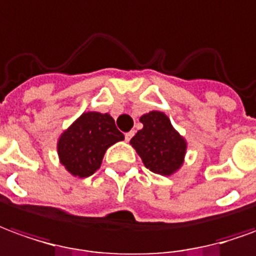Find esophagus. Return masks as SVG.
Returning <instances> with one entry per match:
<instances>
[{
  "label": "esophagus",
  "instance_id": "1",
  "mask_svg": "<svg viewBox=\"0 0 256 256\" xmlns=\"http://www.w3.org/2000/svg\"><path fill=\"white\" fill-rule=\"evenodd\" d=\"M134 134H135L134 131L126 132V134H125V140H126V142H130V140H131V138L134 136Z\"/></svg>",
  "mask_w": 256,
  "mask_h": 256
}]
</instances>
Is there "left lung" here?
Returning <instances> with one entry per match:
<instances>
[{
  "instance_id": "1",
  "label": "left lung",
  "mask_w": 256,
  "mask_h": 256,
  "mask_svg": "<svg viewBox=\"0 0 256 256\" xmlns=\"http://www.w3.org/2000/svg\"><path fill=\"white\" fill-rule=\"evenodd\" d=\"M143 124L131 139L144 166L154 174L171 176L183 166L188 143L172 126L171 120L162 112H148L140 117Z\"/></svg>"
}]
</instances>
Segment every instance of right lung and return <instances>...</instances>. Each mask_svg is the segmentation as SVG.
Wrapping results in <instances>:
<instances>
[{
	"label": "right lung",
	"mask_w": 256,
	"mask_h": 256,
	"mask_svg": "<svg viewBox=\"0 0 256 256\" xmlns=\"http://www.w3.org/2000/svg\"><path fill=\"white\" fill-rule=\"evenodd\" d=\"M120 140L124 135L110 114L82 113L59 136V161L73 176H90L100 168L106 150Z\"/></svg>",
	"instance_id": "obj_1"
}]
</instances>
